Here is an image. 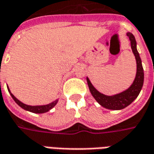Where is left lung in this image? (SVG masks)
<instances>
[{"label":"left lung","instance_id":"obj_1","mask_svg":"<svg viewBox=\"0 0 154 154\" xmlns=\"http://www.w3.org/2000/svg\"><path fill=\"white\" fill-rule=\"evenodd\" d=\"M126 35L131 41V46L132 51L134 55L135 60H136V75L134 78V80L132 83V85L125 91L120 93V94L108 96L102 94L99 91H97L94 86L92 85V83L89 80V79L87 77V82H88V88L90 90L91 94L95 98V100L100 104L101 106L105 107L106 109L110 110H122L125 107L129 106L132 102L136 98L140 91L142 89L143 85V69L142 66V61L140 59V54L137 51L136 41L134 36L131 32H127Z\"/></svg>","mask_w":154,"mask_h":154}]
</instances>
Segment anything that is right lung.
<instances>
[{
    "label": "right lung",
    "instance_id": "add662e5",
    "mask_svg": "<svg viewBox=\"0 0 154 154\" xmlns=\"http://www.w3.org/2000/svg\"><path fill=\"white\" fill-rule=\"evenodd\" d=\"M8 91L10 92V94H11V97L12 98L14 99V102L17 103L18 105L20 106V107H22L23 109L26 110V111H29V112H31L33 113H45V112H48V111H50L51 108H53L54 106L57 105V102H58V99L57 100L53 101L52 103H48L47 105H40V106H30V105H27V104H24L22 102H20L19 99H17L16 97H14L13 94H11V90H10V88L7 86Z\"/></svg>",
    "mask_w": 154,
    "mask_h": 154
}]
</instances>
